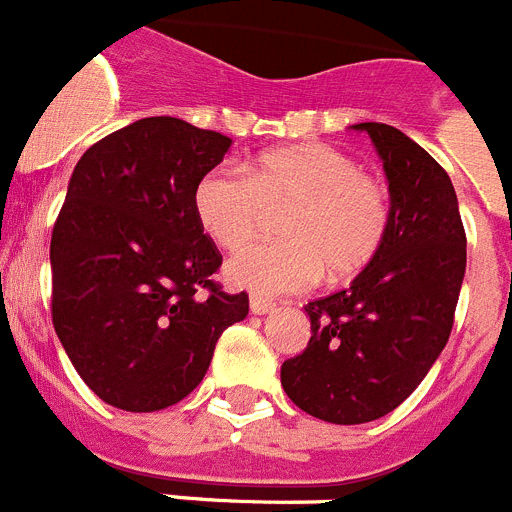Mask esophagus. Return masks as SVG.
<instances>
[{
    "label": "esophagus",
    "mask_w": 512,
    "mask_h": 512,
    "mask_svg": "<svg viewBox=\"0 0 512 512\" xmlns=\"http://www.w3.org/2000/svg\"><path fill=\"white\" fill-rule=\"evenodd\" d=\"M250 309L252 314H268V311L275 309V304L270 299H262V296H252Z\"/></svg>",
    "instance_id": "esophagus-1"
}]
</instances>
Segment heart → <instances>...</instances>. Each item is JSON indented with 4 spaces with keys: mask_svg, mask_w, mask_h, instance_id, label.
<instances>
[{
    "mask_svg": "<svg viewBox=\"0 0 512 512\" xmlns=\"http://www.w3.org/2000/svg\"><path fill=\"white\" fill-rule=\"evenodd\" d=\"M195 216L221 250L257 237L268 211L283 242L252 244L226 265V281L275 296L353 281L379 257L391 224L389 190L350 154L327 144H296L257 157L247 172L213 167L198 180Z\"/></svg>",
    "mask_w": 512,
    "mask_h": 512,
    "instance_id": "heart-1",
    "label": "heart"
}]
</instances>
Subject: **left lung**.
I'll return each mask as SVG.
<instances>
[{"instance_id": "8db88e82", "label": "left lung", "mask_w": 512, "mask_h": 512, "mask_svg": "<svg viewBox=\"0 0 512 512\" xmlns=\"http://www.w3.org/2000/svg\"><path fill=\"white\" fill-rule=\"evenodd\" d=\"M389 177L391 224L379 257L345 291L309 301L311 337L281 366L296 407L335 425L397 410L446 348L466 270L451 177L386 123H358Z\"/></svg>"}]
</instances>
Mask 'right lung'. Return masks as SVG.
Wrapping results in <instances>:
<instances>
[{"label": "right lung", "mask_w": 512, "mask_h": 512, "mask_svg": "<svg viewBox=\"0 0 512 512\" xmlns=\"http://www.w3.org/2000/svg\"><path fill=\"white\" fill-rule=\"evenodd\" d=\"M231 139L180 118H141L74 167L51 234V317L71 366L105 404L172 407L201 384L221 332L250 311L213 273L195 185Z\"/></svg>", "instance_id": "1"}]
</instances>
